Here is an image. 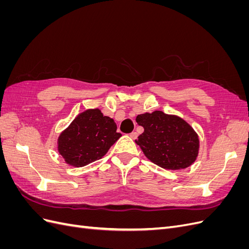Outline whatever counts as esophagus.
I'll list each match as a JSON object with an SVG mask.
<instances>
[{
	"instance_id": "obj_1",
	"label": "esophagus",
	"mask_w": 249,
	"mask_h": 249,
	"mask_svg": "<svg viewBox=\"0 0 249 249\" xmlns=\"http://www.w3.org/2000/svg\"><path fill=\"white\" fill-rule=\"evenodd\" d=\"M137 136H138V134H137L136 132H132V133H130V137H131L132 139H136V138H137Z\"/></svg>"
}]
</instances>
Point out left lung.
Segmentation results:
<instances>
[{"instance_id": "left-lung-1", "label": "left lung", "mask_w": 249, "mask_h": 249, "mask_svg": "<svg viewBox=\"0 0 249 249\" xmlns=\"http://www.w3.org/2000/svg\"><path fill=\"white\" fill-rule=\"evenodd\" d=\"M143 132L136 143L148 160L165 169H184L196 160L198 135L183 118L162 111L144 113L136 117Z\"/></svg>"}]
</instances>
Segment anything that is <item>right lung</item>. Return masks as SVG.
Segmentation results:
<instances>
[{
  "instance_id": "add662e5",
  "label": "right lung",
  "mask_w": 249,
  "mask_h": 249,
  "mask_svg": "<svg viewBox=\"0 0 249 249\" xmlns=\"http://www.w3.org/2000/svg\"><path fill=\"white\" fill-rule=\"evenodd\" d=\"M114 120L100 109H88L74 118L58 138V152L74 167L100 160L120 138Z\"/></svg>"
}]
</instances>
